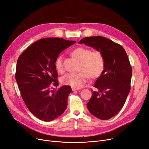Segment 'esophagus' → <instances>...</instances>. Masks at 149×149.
<instances>
[{
  "instance_id": "34e87169",
  "label": "esophagus",
  "mask_w": 149,
  "mask_h": 149,
  "mask_svg": "<svg viewBox=\"0 0 149 149\" xmlns=\"http://www.w3.org/2000/svg\"><path fill=\"white\" fill-rule=\"evenodd\" d=\"M80 88H75V87H72V90L73 91H78L79 90Z\"/></svg>"
}]
</instances>
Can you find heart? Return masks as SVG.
<instances>
[{
    "instance_id": "obj_1",
    "label": "heart",
    "mask_w": 149,
    "mask_h": 149,
    "mask_svg": "<svg viewBox=\"0 0 149 149\" xmlns=\"http://www.w3.org/2000/svg\"><path fill=\"white\" fill-rule=\"evenodd\" d=\"M71 54L80 61L79 69L81 71L77 73H68L63 76L61 82L63 85L80 88L88 80V75L91 78H96L104 69V58L100 51L91 52L89 49L79 47L72 50ZM55 67L58 72H63L62 55L56 59Z\"/></svg>"
}]
</instances>
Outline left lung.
Returning a JSON list of instances; mask_svg holds the SVG:
<instances>
[{
	"mask_svg": "<svg viewBox=\"0 0 149 149\" xmlns=\"http://www.w3.org/2000/svg\"><path fill=\"white\" fill-rule=\"evenodd\" d=\"M79 43L100 51L104 58V69L94 85L96 91L86 105L95 117L108 120L119 112L130 93L132 69L128 56L120 44L103 36L85 37Z\"/></svg>",
	"mask_w": 149,
	"mask_h": 149,
	"instance_id": "obj_1",
	"label": "left lung"
}]
</instances>
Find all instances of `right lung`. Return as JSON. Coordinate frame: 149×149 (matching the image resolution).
Returning a JSON list of instances; mask_svg holds the SVG:
<instances>
[{
  "label": "right lung",
  "instance_id": "obj_1",
  "mask_svg": "<svg viewBox=\"0 0 149 149\" xmlns=\"http://www.w3.org/2000/svg\"><path fill=\"white\" fill-rule=\"evenodd\" d=\"M75 42L58 38H43L31 44L19 57L16 80L25 104L39 119L53 120L67 108L71 87L51 89L58 85L56 59Z\"/></svg>",
  "mask_w": 149,
  "mask_h": 149
}]
</instances>
